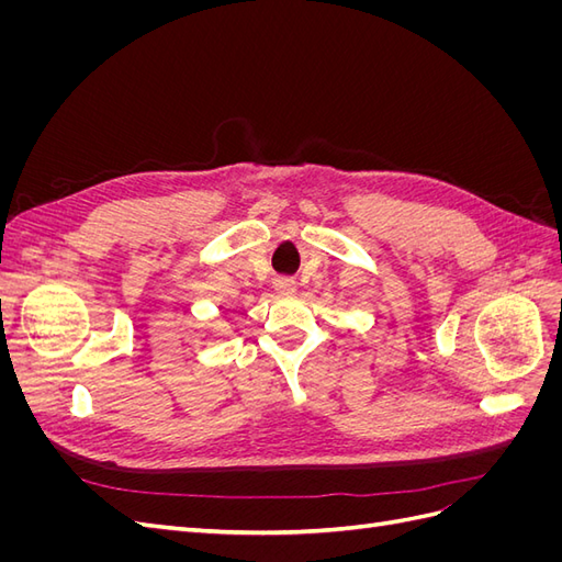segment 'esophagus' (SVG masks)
<instances>
[{
    "mask_svg": "<svg viewBox=\"0 0 562 562\" xmlns=\"http://www.w3.org/2000/svg\"><path fill=\"white\" fill-rule=\"evenodd\" d=\"M274 291L279 295H295L297 293V281L293 277H277L274 279Z\"/></svg>",
    "mask_w": 562,
    "mask_h": 562,
    "instance_id": "esophagus-1",
    "label": "esophagus"
}]
</instances>
